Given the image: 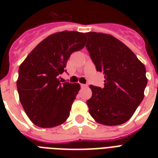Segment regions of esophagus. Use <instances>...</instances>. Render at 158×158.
I'll return each instance as SVG.
<instances>
[{
  "mask_svg": "<svg viewBox=\"0 0 158 158\" xmlns=\"http://www.w3.org/2000/svg\"><path fill=\"white\" fill-rule=\"evenodd\" d=\"M80 85H81V88H83V89H84V88H88V84H80Z\"/></svg>",
  "mask_w": 158,
  "mask_h": 158,
  "instance_id": "1",
  "label": "esophagus"
}]
</instances>
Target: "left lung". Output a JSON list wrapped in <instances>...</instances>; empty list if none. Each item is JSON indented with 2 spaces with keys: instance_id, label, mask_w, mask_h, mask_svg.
<instances>
[{
  "instance_id": "8db88e82",
  "label": "left lung",
  "mask_w": 158,
  "mask_h": 158,
  "mask_svg": "<svg viewBox=\"0 0 158 158\" xmlns=\"http://www.w3.org/2000/svg\"><path fill=\"white\" fill-rule=\"evenodd\" d=\"M86 48L98 71L104 74V87L90 85L87 101L97 122L118 125L131 118L144 97L147 85L144 64L120 40L110 34L86 33Z\"/></svg>"
}]
</instances>
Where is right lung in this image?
Masks as SVG:
<instances>
[{"label": "right lung", "instance_id": "add662e5", "mask_svg": "<svg viewBox=\"0 0 158 158\" xmlns=\"http://www.w3.org/2000/svg\"><path fill=\"white\" fill-rule=\"evenodd\" d=\"M84 33L63 31L48 36L29 54L19 69V101L28 117L42 128L61 125L80 89L79 84H61L60 74L70 55L85 46Z\"/></svg>", "mask_w": 158, "mask_h": 158}]
</instances>
